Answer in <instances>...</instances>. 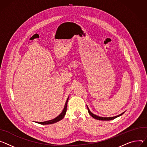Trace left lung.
<instances>
[{"mask_svg": "<svg viewBox=\"0 0 147 147\" xmlns=\"http://www.w3.org/2000/svg\"><path fill=\"white\" fill-rule=\"evenodd\" d=\"M87 107H88V112H89V115H90L93 118H94V119H97V120H113V119H116V118H117V117H118L121 116L122 115H123V113H124H124L120 114V115H118V116H115V117H99V116H97L94 115V114H93V113L89 110V109L88 108V106H87Z\"/></svg>", "mask_w": 147, "mask_h": 147, "instance_id": "left-lung-1", "label": "left lung"}]
</instances>
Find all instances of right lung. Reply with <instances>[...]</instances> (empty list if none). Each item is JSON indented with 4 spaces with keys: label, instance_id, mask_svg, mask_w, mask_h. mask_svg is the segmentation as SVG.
<instances>
[{
    "label": "right lung",
    "instance_id": "add662e5",
    "mask_svg": "<svg viewBox=\"0 0 147 147\" xmlns=\"http://www.w3.org/2000/svg\"><path fill=\"white\" fill-rule=\"evenodd\" d=\"M68 99H69V97H68V99L66 101V103H65V106H64V108L62 111V113L60 114V115L57 116V117H55V119L51 120H49V121H44V122H36L38 124H43V125H45V124H54V123H55L60 120H61L65 116V114H66V112H67V103H68Z\"/></svg>",
    "mask_w": 147,
    "mask_h": 147
}]
</instances>
